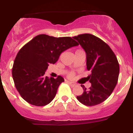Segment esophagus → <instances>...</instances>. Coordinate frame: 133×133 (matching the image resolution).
I'll use <instances>...</instances> for the list:
<instances>
[{"label": "esophagus", "instance_id": "34e87169", "mask_svg": "<svg viewBox=\"0 0 133 133\" xmlns=\"http://www.w3.org/2000/svg\"><path fill=\"white\" fill-rule=\"evenodd\" d=\"M68 83L70 84V86L71 87H74L76 85V84H75V83H72V82H70V81H68Z\"/></svg>", "mask_w": 133, "mask_h": 133}]
</instances>
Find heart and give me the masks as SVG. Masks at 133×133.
Returning a JSON list of instances; mask_svg holds the SVG:
<instances>
[{
	"mask_svg": "<svg viewBox=\"0 0 133 133\" xmlns=\"http://www.w3.org/2000/svg\"><path fill=\"white\" fill-rule=\"evenodd\" d=\"M69 77H70V78H73L74 77V73H72V72H71V73L69 74Z\"/></svg>",
	"mask_w": 133,
	"mask_h": 133,
	"instance_id": "heart-1",
	"label": "heart"
}]
</instances>
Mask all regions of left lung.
I'll list each match as a JSON object with an SVG mask.
<instances>
[{
  "mask_svg": "<svg viewBox=\"0 0 133 133\" xmlns=\"http://www.w3.org/2000/svg\"><path fill=\"white\" fill-rule=\"evenodd\" d=\"M87 55V69L91 74L87 79L91 87L84 85L83 93L77 96L78 101L86 106H95L104 101L111 95L118 82L119 64L110 46L95 35L83 34L74 36Z\"/></svg>",
  "mask_w": 133,
  "mask_h": 133,
  "instance_id": "8db88e82",
  "label": "left lung"
}]
</instances>
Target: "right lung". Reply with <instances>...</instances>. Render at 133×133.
<instances>
[{
    "label": "right lung",
    "mask_w": 133,
    "mask_h": 133,
    "mask_svg": "<svg viewBox=\"0 0 133 133\" xmlns=\"http://www.w3.org/2000/svg\"><path fill=\"white\" fill-rule=\"evenodd\" d=\"M78 43L71 37H54L39 35L18 51L14 61L12 75L16 90L22 98L35 106H45L56 96L64 80L44 76L50 64H55L63 51Z\"/></svg>",
    "instance_id": "1"
}]
</instances>
